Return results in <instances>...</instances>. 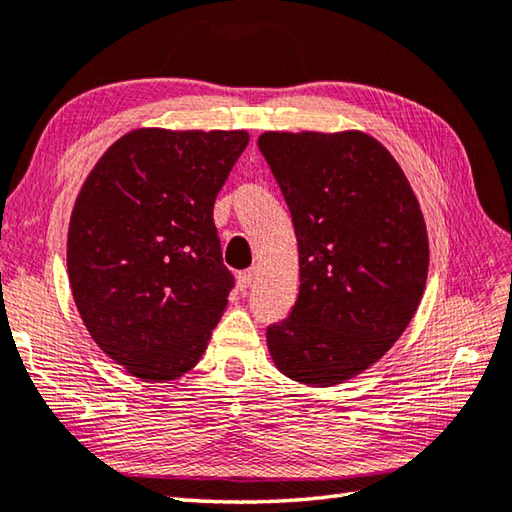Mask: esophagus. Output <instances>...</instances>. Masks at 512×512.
Returning <instances> with one entry per match:
<instances>
[{"instance_id":"obj_1","label":"esophagus","mask_w":512,"mask_h":512,"mask_svg":"<svg viewBox=\"0 0 512 512\" xmlns=\"http://www.w3.org/2000/svg\"><path fill=\"white\" fill-rule=\"evenodd\" d=\"M255 275H257V270H255V268L242 270V273L237 275V284H239V290H246V288H250V284L255 282Z\"/></svg>"}]
</instances>
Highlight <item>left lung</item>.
Masks as SVG:
<instances>
[{
  "instance_id": "left-lung-1",
  "label": "left lung",
  "mask_w": 512,
  "mask_h": 512,
  "mask_svg": "<svg viewBox=\"0 0 512 512\" xmlns=\"http://www.w3.org/2000/svg\"><path fill=\"white\" fill-rule=\"evenodd\" d=\"M293 217L299 295L266 328L277 368L333 386L375 364L413 319L428 275L424 215L395 157L366 133L257 139Z\"/></svg>"
}]
</instances>
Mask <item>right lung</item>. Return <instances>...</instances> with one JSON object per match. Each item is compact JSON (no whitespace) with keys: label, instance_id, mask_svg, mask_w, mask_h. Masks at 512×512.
<instances>
[{"label":"right lung","instance_id":"1","mask_svg":"<svg viewBox=\"0 0 512 512\" xmlns=\"http://www.w3.org/2000/svg\"><path fill=\"white\" fill-rule=\"evenodd\" d=\"M246 130L139 128L90 170L68 226V277L104 353L144 382H170L204 355L235 277L213 206Z\"/></svg>","mask_w":512,"mask_h":512}]
</instances>
